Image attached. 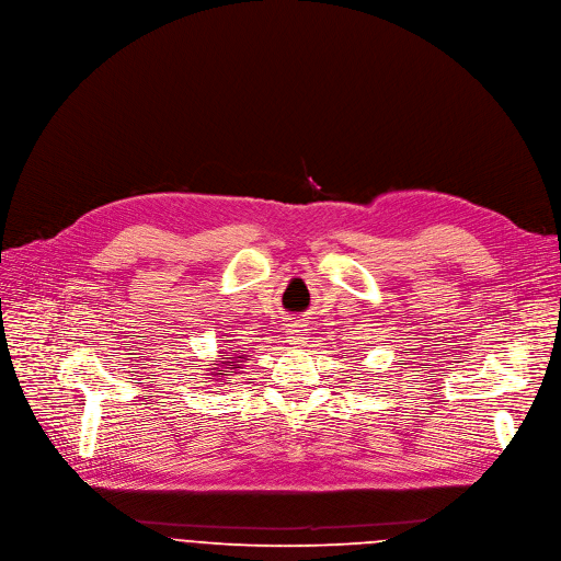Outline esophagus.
I'll return each mask as SVG.
<instances>
[{
	"instance_id": "esophagus-1",
	"label": "esophagus",
	"mask_w": 561,
	"mask_h": 561,
	"mask_svg": "<svg viewBox=\"0 0 561 561\" xmlns=\"http://www.w3.org/2000/svg\"><path fill=\"white\" fill-rule=\"evenodd\" d=\"M307 335H309V329L304 327V324H299V322H295V324H290V327L286 329V337H288L290 344H304V342L309 340Z\"/></svg>"
}]
</instances>
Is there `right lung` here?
Here are the masks:
<instances>
[{"label": "right lung", "instance_id": "right-lung-1", "mask_svg": "<svg viewBox=\"0 0 561 561\" xmlns=\"http://www.w3.org/2000/svg\"><path fill=\"white\" fill-rule=\"evenodd\" d=\"M237 358H241V355H237ZM237 365H239V363H230V360H226V363H221V367H224V369H239V367H237ZM230 374H232V371H230Z\"/></svg>", "mask_w": 561, "mask_h": 561}]
</instances>
